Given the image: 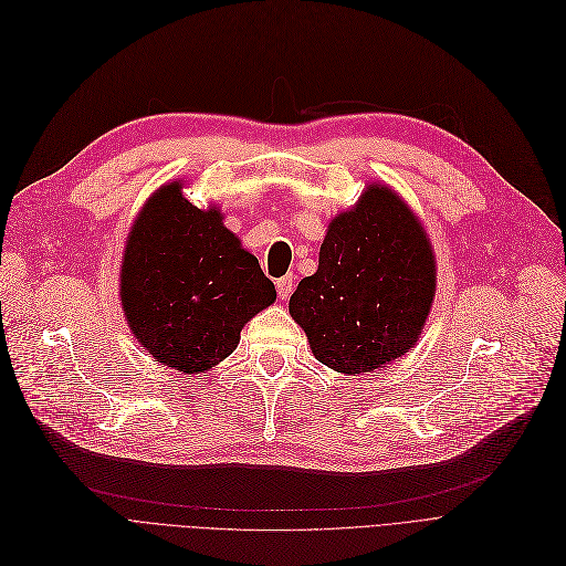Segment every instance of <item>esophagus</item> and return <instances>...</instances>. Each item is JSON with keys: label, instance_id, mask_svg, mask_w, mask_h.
<instances>
[{"label": "esophagus", "instance_id": "34e87169", "mask_svg": "<svg viewBox=\"0 0 566 566\" xmlns=\"http://www.w3.org/2000/svg\"><path fill=\"white\" fill-rule=\"evenodd\" d=\"M292 290H294V279L287 274V276H283V279H279L276 281V292H279V300H287L290 294H292Z\"/></svg>", "mask_w": 566, "mask_h": 566}]
</instances>
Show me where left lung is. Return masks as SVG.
Here are the masks:
<instances>
[{
  "label": "left lung",
  "instance_id": "8db88e82",
  "mask_svg": "<svg viewBox=\"0 0 566 566\" xmlns=\"http://www.w3.org/2000/svg\"><path fill=\"white\" fill-rule=\"evenodd\" d=\"M436 297V255L412 209L385 184L329 223L319 264L290 297L317 361L370 373L415 347Z\"/></svg>",
  "mask_w": 566,
  "mask_h": 566
}]
</instances>
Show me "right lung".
<instances>
[{"label": "right lung", "mask_w": 566, "mask_h": 566, "mask_svg": "<svg viewBox=\"0 0 566 566\" xmlns=\"http://www.w3.org/2000/svg\"><path fill=\"white\" fill-rule=\"evenodd\" d=\"M170 181L145 202L122 260V308L138 343L188 378L223 361L247 322L274 304L276 287L223 226Z\"/></svg>", "instance_id": "obj_1"}]
</instances>
